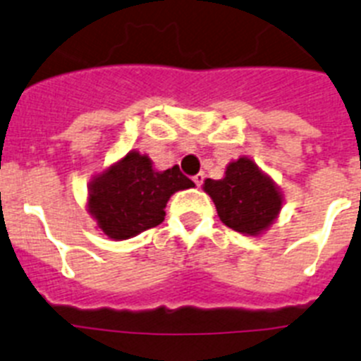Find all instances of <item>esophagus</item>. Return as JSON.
<instances>
[{"mask_svg": "<svg viewBox=\"0 0 361 361\" xmlns=\"http://www.w3.org/2000/svg\"><path fill=\"white\" fill-rule=\"evenodd\" d=\"M193 183H195V186H202V183H204V173L202 171H200V173H197L195 177H193Z\"/></svg>", "mask_w": 361, "mask_h": 361, "instance_id": "obj_1", "label": "esophagus"}]
</instances>
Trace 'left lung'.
<instances>
[{
    "mask_svg": "<svg viewBox=\"0 0 361 361\" xmlns=\"http://www.w3.org/2000/svg\"><path fill=\"white\" fill-rule=\"evenodd\" d=\"M204 191L215 202L220 220L244 235L269 228L282 208L279 188L247 157L231 162L224 178H206Z\"/></svg>",
    "mask_w": 361,
    "mask_h": 361,
    "instance_id": "left-lung-1",
    "label": "left lung"
}]
</instances>
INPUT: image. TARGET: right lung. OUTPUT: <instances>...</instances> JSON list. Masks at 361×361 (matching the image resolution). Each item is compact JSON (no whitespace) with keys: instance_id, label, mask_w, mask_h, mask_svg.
I'll return each mask as SVG.
<instances>
[{"instance_id":"add662e5","label":"right lung","mask_w":361,"mask_h":361,"mask_svg":"<svg viewBox=\"0 0 361 361\" xmlns=\"http://www.w3.org/2000/svg\"><path fill=\"white\" fill-rule=\"evenodd\" d=\"M193 186L178 166L155 171L146 155L130 152L92 180L88 212L104 235L126 240L161 224L170 197Z\"/></svg>"}]
</instances>
